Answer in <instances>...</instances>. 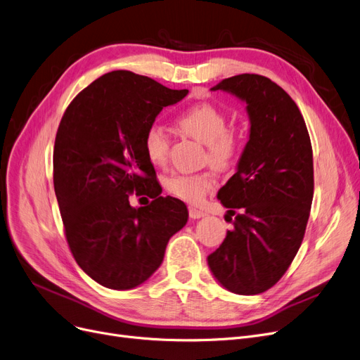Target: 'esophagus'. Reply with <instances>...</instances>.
Masks as SVG:
<instances>
[{
  "instance_id": "esophagus-1",
  "label": "esophagus",
  "mask_w": 360,
  "mask_h": 360,
  "mask_svg": "<svg viewBox=\"0 0 360 360\" xmlns=\"http://www.w3.org/2000/svg\"><path fill=\"white\" fill-rule=\"evenodd\" d=\"M189 215H191V219L196 220V219H200V217H205L207 212L200 211V210H198V208H193V207H191V208H189Z\"/></svg>"
}]
</instances>
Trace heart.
<instances>
[{"instance_id":"obj_1","label":"heart","mask_w":360,"mask_h":360,"mask_svg":"<svg viewBox=\"0 0 360 360\" xmlns=\"http://www.w3.org/2000/svg\"><path fill=\"white\" fill-rule=\"evenodd\" d=\"M180 130L208 148V161L215 168H226L238 153V137L227 130V118L217 108L199 103L179 115ZM169 139L160 125H150L143 136V150L155 167H162L168 160ZM214 186V179L208 172L200 174L171 176L165 188L176 198L186 202L198 204Z\"/></svg>"}]
</instances>
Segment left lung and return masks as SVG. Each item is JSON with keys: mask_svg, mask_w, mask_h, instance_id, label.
<instances>
[{"mask_svg": "<svg viewBox=\"0 0 360 360\" xmlns=\"http://www.w3.org/2000/svg\"><path fill=\"white\" fill-rule=\"evenodd\" d=\"M217 90L247 105L250 137L217 193L235 220L208 266L227 291L255 295L283 276L303 242L313 199L311 143L295 102L269 78L235 75L211 89Z\"/></svg>", "mask_w": 360, "mask_h": 360, "instance_id": "8db88e82", "label": "left lung"}]
</instances>
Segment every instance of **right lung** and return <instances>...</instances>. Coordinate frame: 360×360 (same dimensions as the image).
I'll return each instance as SVG.
<instances>
[{"mask_svg":"<svg viewBox=\"0 0 360 360\" xmlns=\"http://www.w3.org/2000/svg\"><path fill=\"white\" fill-rule=\"evenodd\" d=\"M189 90H171L130 70H112L68 106L56 134L53 181L69 248L87 275L110 290H133L161 266L169 238L189 219L180 199L161 196L143 136L165 106ZM148 194L146 207L129 195Z\"/></svg>","mask_w":360,"mask_h":360,"instance_id":"obj_1","label":"right lung"}]
</instances>
